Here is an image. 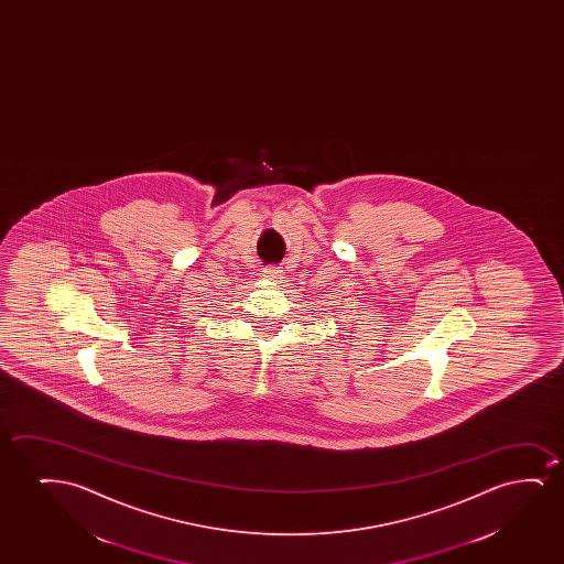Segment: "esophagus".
Returning <instances> with one entry per match:
<instances>
[{
  "label": "esophagus",
  "instance_id": "34e87169",
  "mask_svg": "<svg viewBox=\"0 0 564 564\" xmlns=\"http://www.w3.org/2000/svg\"><path fill=\"white\" fill-rule=\"evenodd\" d=\"M262 278L279 281V279H283V271L275 268V265H268V268H263Z\"/></svg>",
  "mask_w": 564,
  "mask_h": 564
}]
</instances>
